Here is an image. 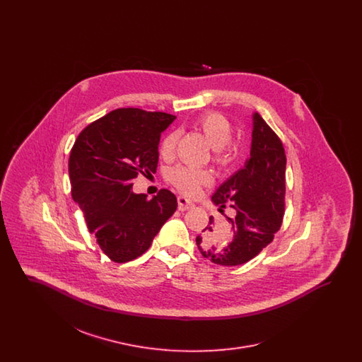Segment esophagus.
<instances>
[{"mask_svg": "<svg viewBox=\"0 0 362 362\" xmlns=\"http://www.w3.org/2000/svg\"><path fill=\"white\" fill-rule=\"evenodd\" d=\"M177 206H179V210L185 211V210L192 209L194 204H192L191 201H189L186 197H177Z\"/></svg>", "mask_w": 362, "mask_h": 362, "instance_id": "obj_1", "label": "esophagus"}]
</instances>
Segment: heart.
<instances>
[{
	"label": "heart",
	"instance_id": "obj_1",
	"mask_svg": "<svg viewBox=\"0 0 362 362\" xmlns=\"http://www.w3.org/2000/svg\"><path fill=\"white\" fill-rule=\"evenodd\" d=\"M194 127L205 137L209 145L214 149V160L217 164L226 165L235 158V148L229 145V139L232 137V126L230 122L228 121L223 114L206 112L195 121ZM177 138L179 136L175 132L168 133L163 138L160 145V155L164 158L173 157L176 149ZM171 182L185 194L194 195L199 191L201 186L210 182V173L202 170L176 167L171 173Z\"/></svg>",
	"mask_w": 362,
	"mask_h": 362
}]
</instances>
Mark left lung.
Listing matches in <instances>:
<instances>
[{"label": "left lung", "instance_id": "left-lung-1", "mask_svg": "<svg viewBox=\"0 0 362 362\" xmlns=\"http://www.w3.org/2000/svg\"><path fill=\"white\" fill-rule=\"evenodd\" d=\"M286 156L281 139L259 115L252 114V141L244 167L233 173L211 197L214 205L236 210L228 218L232 233L225 238L214 230V220L197 238L204 258L221 266H239L270 244L285 213Z\"/></svg>", "mask_w": 362, "mask_h": 362}]
</instances>
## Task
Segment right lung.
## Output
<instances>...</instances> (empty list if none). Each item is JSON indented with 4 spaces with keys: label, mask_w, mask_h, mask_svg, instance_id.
I'll list each match as a JSON object with an SVG mask.
<instances>
[{
    "label": "right lung",
    "mask_w": 362,
    "mask_h": 362,
    "mask_svg": "<svg viewBox=\"0 0 362 362\" xmlns=\"http://www.w3.org/2000/svg\"><path fill=\"white\" fill-rule=\"evenodd\" d=\"M175 118L118 108L86 126L71 148V197L112 262L141 257L177 207L170 189H160L152 199L133 191L139 173H156L160 136Z\"/></svg>",
    "instance_id": "1"
}]
</instances>
